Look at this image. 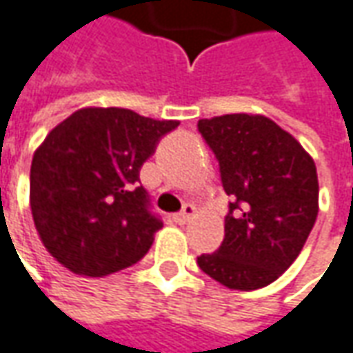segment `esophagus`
Segmentation results:
<instances>
[{
	"mask_svg": "<svg viewBox=\"0 0 353 353\" xmlns=\"http://www.w3.org/2000/svg\"><path fill=\"white\" fill-rule=\"evenodd\" d=\"M193 215H195V205H192V203H185L179 213H174V215H172V219H174V223H177V225H183V223L190 221Z\"/></svg>",
	"mask_w": 353,
	"mask_h": 353,
	"instance_id": "esophagus-1",
	"label": "esophagus"
}]
</instances>
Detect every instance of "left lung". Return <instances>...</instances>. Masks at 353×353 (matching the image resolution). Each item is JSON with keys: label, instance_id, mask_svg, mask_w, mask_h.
Returning a JSON list of instances; mask_svg holds the SVG:
<instances>
[{"label": "left lung", "instance_id": "1", "mask_svg": "<svg viewBox=\"0 0 353 353\" xmlns=\"http://www.w3.org/2000/svg\"><path fill=\"white\" fill-rule=\"evenodd\" d=\"M197 130L231 197L221 247L197 265L227 288H263L296 261L314 227V160L267 116H215L199 120Z\"/></svg>", "mask_w": 353, "mask_h": 353}]
</instances>
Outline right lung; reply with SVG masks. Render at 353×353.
<instances>
[{
	"mask_svg": "<svg viewBox=\"0 0 353 353\" xmlns=\"http://www.w3.org/2000/svg\"><path fill=\"white\" fill-rule=\"evenodd\" d=\"M176 120L83 108L54 126L31 161V213L45 249L85 276H106L150 251L161 219L140 168Z\"/></svg>",
	"mask_w": 353,
	"mask_h": 353,
	"instance_id": "right-lung-1",
	"label": "right lung"
}]
</instances>
